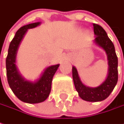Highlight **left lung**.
Returning a JSON list of instances; mask_svg holds the SVG:
<instances>
[{"instance_id": "obj_1", "label": "left lung", "mask_w": 124, "mask_h": 124, "mask_svg": "<svg viewBox=\"0 0 124 124\" xmlns=\"http://www.w3.org/2000/svg\"><path fill=\"white\" fill-rule=\"evenodd\" d=\"M93 29L95 35L94 44L101 47L107 55L109 67L106 79L98 86H87L81 82L77 68L72 66V78L75 89L80 98L89 102L101 101L107 99L113 91L118 80V60L114 45L101 26L93 23Z\"/></svg>"}]
</instances>
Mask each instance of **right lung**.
Segmentation results:
<instances>
[{
    "label": "right lung",
    "mask_w": 124,
    "mask_h": 124,
    "mask_svg": "<svg viewBox=\"0 0 124 124\" xmlns=\"http://www.w3.org/2000/svg\"><path fill=\"white\" fill-rule=\"evenodd\" d=\"M41 22L31 23L21 27L9 45L6 59L7 76L8 85L17 97L27 103H39L46 100L50 95L54 75L60 64L52 65L46 68L40 77L35 81L25 79L20 74L16 65L18 49L28 29H33Z\"/></svg>",
    "instance_id": "1"
}]
</instances>
